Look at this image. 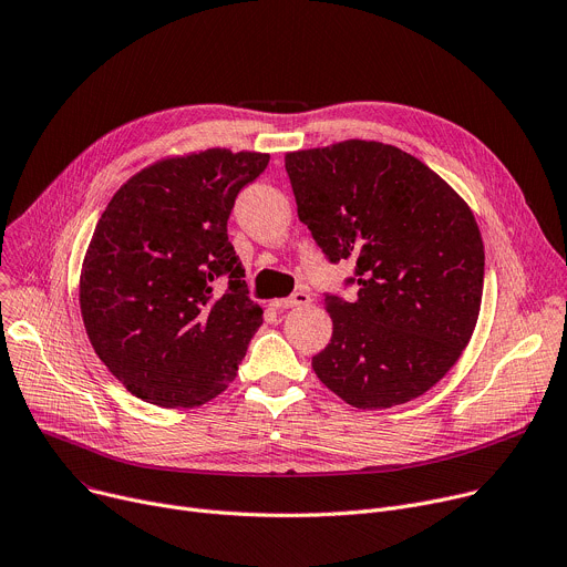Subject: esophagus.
I'll list each match as a JSON object with an SVG mask.
<instances>
[{"instance_id":"esophagus-1","label":"esophagus","mask_w":567,"mask_h":567,"mask_svg":"<svg viewBox=\"0 0 567 567\" xmlns=\"http://www.w3.org/2000/svg\"><path fill=\"white\" fill-rule=\"evenodd\" d=\"M311 303V295L307 290H297L290 297H281V299H272L270 307L286 311V309H297V307H309Z\"/></svg>"}]
</instances>
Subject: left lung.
<instances>
[{"label":"left lung","mask_w":567,"mask_h":567,"mask_svg":"<svg viewBox=\"0 0 567 567\" xmlns=\"http://www.w3.org/2000/svg\"><path fill=\"white\" fill-rule=\"evenodd\" d=\"M307 225L354 299L324 295L331 342L318 379L357 409L424 395L461 359L484 295V240L465 199L415 156L377 141L286 154Z\"/></svg>","instance_id":"8db88e82"}]
</instances>
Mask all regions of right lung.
<instances>
[{
    "label": "right lung",
    "mask_w": 567,
    "mask_h": 567,
    "mask_svg": "<svg viewBox=\"0 0 567 567\" xmlns=\"http://www.w3.org/2000/svg\"><path fill=\"white\" fill-rule=\"evenodd\" d=\"M268 161L225 147L167 156L102 213L81 266V318L100 361L143 402L193 409L236 379L264 309L227 220Z\"/></svg>",
    "instance_id": "obj_1"
}]
</instances>
